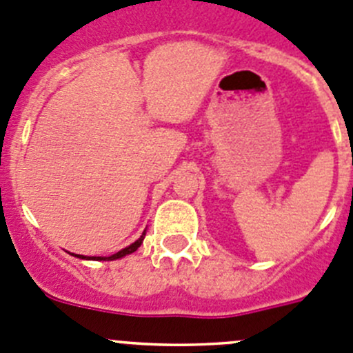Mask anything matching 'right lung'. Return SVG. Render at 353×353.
I'll use <instances>...</instances> for the list:
<instances>
[{"mask_svg": "<svg viewBox=\"0 0 353 353\" xmlns=\"http://www.w3.org/2000/svg\"><path fill=\"white\" fill-rule=\"evenodd\" d=\"M143 237H145V232L142 234V236H140V239L139 241H135V243L133 244H130L128 248H124V250H121V251H117L116 254H110V256H92V258H86V256H83V254H78L79 258H86V260H99V261H102V260H117V258H123V256H126V254H130V253H133V251H137L140 248V244H142V241H143Z\"/></svg>", "mask_w": 353, "mask_h": 353, "instance_id": "1", "label": "right lung"}]
</instances>
